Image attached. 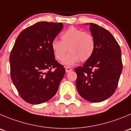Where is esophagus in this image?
I'll use <instances>...</instances> for the list:
<instances>
[{
  "label": "esophagus",
  "mask_w": 131,
  "mask_h": 131,
  "mask_svg": "<svg viewBox=\"0 0 131 131\" xmlns=\"http://www.w3.org/2000/svg\"><path fill=\"white\" fill-rule=\"evenodd\" d=\"M71 71H73V69L71 68H70V67H66V73H69V72Z\"/></svg>",
  "instance_id": "1"
}]
</instances>
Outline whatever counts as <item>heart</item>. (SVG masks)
<instances>
[{
    "label": "heart",
    "mask_w": 131,
    "mask_h": 131,
    "mask_svg": "<svg viewBox=\"0 0 131 131\" xmlns=\"http://www.w3.org/2000/svg\"><path fill=\"white\" fill-rule=\"evenodd\" d=\"M61 41L54 40L51 42V48L56 59L62 61L67 51L70 54L63 63L72 66L79 60L85 62L93 55L95 49V41L93 35L77 27H70L60 35Z\"/></svg>",
    "instance_id": "obj_1"
}]
</instances>
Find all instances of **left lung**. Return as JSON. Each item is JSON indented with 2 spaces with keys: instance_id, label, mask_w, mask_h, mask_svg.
Listing matches in <instances>:
<instances>
[{
  "instance_id": "8db88e82",
  "label": "left lung",
  "mask_w": 131,
  "mask_h": 131,
  "mask_svg": "<svg viewBox=\"0 0 131 131\" xmlns=\"http://www.w3.org/2000/svg\"><path fill=\"white\" fill-rule=\"evenodd\" d=\"M89 29L95 49L82 66L74 69L76 86L83 99L100 102L111 96L118 86L123 68L121 49L111 33L104 27L89 23Z\"/></svg>"
}]
</instances>
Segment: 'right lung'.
Listing matches in <instances>:
<instances>
[{"label": "right lung", "mask_w": 131, "mask_h": 131, "mask_svg": "<svg viewBox=\"0 0 131 131\" xmlns=\"http://www.w3.org/2000/svg\"><path fill=\"white\" fill-rule=\"evenodd\" d=\"M62 28L61 22H37L17 38L9 56L11 78L29 104L44 103L58 91L66 70L54 59L51 42Z\"/></svg>", "instance_id": "1"}]
</instances>
